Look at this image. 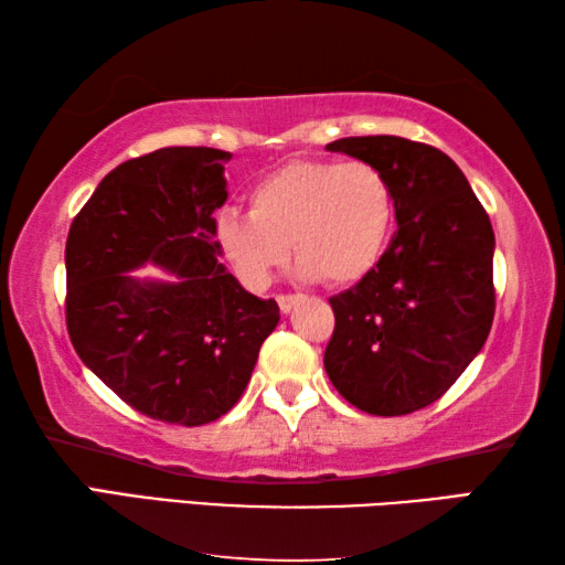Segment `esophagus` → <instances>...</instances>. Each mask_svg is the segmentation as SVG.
Masks as SVG:
<instances>
[{
  "label": "esophagus",
  "mask_w": 565,
  "mask_h": 565,
  "mask_svg": "<svg viewBox=\"0 0 565 565\" xmlns=\"http://www.w3.org/2000/svg\"><path fill=\"white\" fill-rule=\"evenodd\" d=\"M279 309H281V313H289L291 309H294V303L299 301V296H294V294H286V296H279Z\"/></svg>",
  "instance_id": "obj_1"
}]
</instances>
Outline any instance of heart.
I'll return each instance as SVG.
<instances>
[{
	"label": "heart",
	"mask_w": 565,
	"mask_h": 565,
	"mask_svg": "<svg viewBox=\"0 0 565 565\" xmlns=\"http://www.w3.org/2000/svg\"><path fill=\"white\" fill-rule=\"evenodd\" d=\"M394 228V191L369 161L299 159L266 174L248 214L224 212L216 236L246 286L266 289L294 246L301 279L356 284L376 269Z\"/></svg>",
	"instance_id": "heart-1"
}]
</instances>
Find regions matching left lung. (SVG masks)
I'll return each mask as SVG.
<instances>
[{
    "instance_id": "8db88e82",
    "label": "left lung",
    "mask_w": 565,
    "mask_h": 565,
    "mask_svg": "<svg viewBox=\"0 0 565 565\" xmlns=\"http://www.w3.org/2000/svg\"><path fill=\"white\" fill-rule=\"evenodd\" d=\"M329 151L369 161L394 191L398 232L376 269L331 296L323 369L371 416L434 404L483 349L493 323V228L451 157L401 137H349Z\"/></svg>"
}]
</instances>
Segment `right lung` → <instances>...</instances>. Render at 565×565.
Returning a JSON list of instances; mask_svg holds the SVG:
<instances>
[{
  "instance_id": "right-lung-1",
  "label": "right lung",
  "mask_w": 565,
  "mask_h": 565,
  "mask_svg": "<svg viewBox=\"0 0 565 565\" xmlns=\"http://www.w3.org/2000/svg\"><path fill=\"white\" fill-rule=\"evenodd\" d=\"M228 151L164 147L99 181L66 238V329L94 376L149 418L204 426L242 398L279 306L214 242ZM157 265L169 280L131 270Z\"/></svg>"
}]
</instances>
